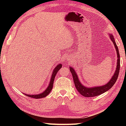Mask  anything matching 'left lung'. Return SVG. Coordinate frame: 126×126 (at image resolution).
I'll use <instances>...</instances> for the list:
<instances>
[{
  "label": "left lung",
  "instance_id": "1",
  "mask_svg": "<svg viewBox=\"0 0 126 126\" xmlns=\"http://www.w3.org/2000/svg\"><path fill=\"white\" fill-rule=\"evenodd\" d=\"M110 39L113 43L115 48L116 49L118 59H117V65L116 71H115L114 75L113 76L111 79L110 80L109 82H108V83H107L106 85H104L103 86L95 87H93V88H87V87L83 86L80 83V81L78 79L76 72L74 71V69H73V68L72 67L69 68L70 71H71L72 76H73L74 83L76 89H77V91L80 94L83 95L85 97H92L97 96V95H99L102 93L106 92V91H107L110 88H112L115 83H116L117 78H118L119 69H120V55H119L118 47H117L116 42H115L113 36L112 34H110Z\"/></svg>",
  "mask_w": 126,
  "mask_h": 126
}]
</instances>
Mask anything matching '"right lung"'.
Instances as JSON below:
<instances>
[{"label": "right lung", "mask_w": 126, "mask_h": 126, "mask_svg": "<svg viewBox=\"0 0 126 126\" xmlns=\"http://www.w3.org/2000/svg\"><path fill=\"white\" fill-rule=\"evenodd\" d=\"M61 67H62L61 64H59V65H58L56 67H55V68L54 69V71H53V74L52 76V78H51V79H50L49 85L48 88L46 89V90H45V91H44L43 92L39 94H36V95L26 94L27 96L31 97V98H33L38 99V98H44V97H46L47 95H48L49 93L50 92V91H52V88L53 87V83H54L55 77V76H56L57 72H58V71L60 69V68Z\"/></svg>", "instance_id": "add662e5"}]
</instances>
